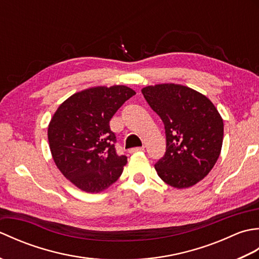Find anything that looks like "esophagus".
I'll use <instances>...</instances> for the list:
<instances>
[{
    "label": "esophagus",
    "instance_id": "34e87169",
    "mask_svg": "<svg viewBox=\"0 0 259 259\" xmlns=\"http://www.w3.org/2000/svg\"><path fill=\"white\" fill-rule=\"evenodd\" d=\"M144 150H145V147H137V148H133V149H130L129 152H130V153H134V152L144 151Z\"/></svg>",
    "mask_w": 259,
    "mask_h": 259
}]
</instances>
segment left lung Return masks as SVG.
<instances>
[{
  "label": "left lung",
  "mask_w": 259,
  "mask_h": 259,
  "mask_svg": "<svg viewBox=\"0 0 259 259\" xmlns=\"http://www.w3.org/2000/svg\"><path fill=\"white\" fill-rule=\"evenodd\" d=\"M166 130V153L155 164L164 183L183 189L205 178L222 151L224 122L209 99L191 88L175 83L141 90Z\"/></svg>",
  "instance_id": "obj_1"
}]
</instances>
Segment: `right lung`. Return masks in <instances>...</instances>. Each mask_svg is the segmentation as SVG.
<instances>
[{
    "label": "right lung",
    "mask_w": 259,
    "mask_h": 259,
    "mask_svg": "<svg viewBox=\"0 0 259 259\" xmlns=\"http://www.w3.org/2000/svg\"><path fill=\"white\" fill-rule=\"evenodd\" d=\"M136 95L125 85L93 87L60 104L49 123L52 158L65 178L85 192H100L118 180L126 164L115 152L109 122Z\"/></svg>",
    "instance_id": "right-lung-1"
}]
</instances>
